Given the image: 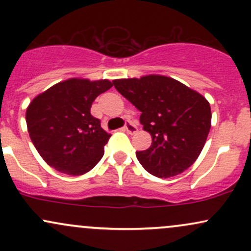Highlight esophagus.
Masks as SVG:
<instances>
[{
  "label": "esophagus",
  "instance_id": "1",
  "mask_svg": "<svg viewBox=\"0 0 251 251\" xmlns=\"http://www.w3.org/2000/svg\"><path fill=\"white\" fill-rule=\"evenodd\" d=\"M125 129L127 131V133L134 134L135 132L138 131V127H137V125H135V124L131 122V120H127V122H126V124H125Z\"/></svg>",
  "mask_w": 251,
  "mask_h": 251
}]
</instances>
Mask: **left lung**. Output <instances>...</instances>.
Masks as SVG:
<instances>
[{"instance_id":"obj_1","label":"left lung","mask_w":251,"mask_h":251,"mask_svg":"<svg viewBox=\"0 0 251 251\" xmlns=\"http://www.w3.org/2000/svg\"><path fill=\"white\" fill-rule=\"evenodd\" d=\"M114 87L142 112L151 146L135 152L149 174L177 176L196 162L211 127L210 103L200 93L163 75L114 80Z\"/></svg>"}]
</instances>
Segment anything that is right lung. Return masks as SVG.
Returning <instances> with one entry per match:
<instances>
[{
  "mask_svg": "<svg viewBox=\"0 0 251 251\" xmlns=\"http://www.w3.org/2000/svg\"><path fill=\"white\" fill-rule=\"evenodd\" d=\"M112 83L70 79L37 96L28 106L29 137L48 165L70 176L91 171L111 138L91 114L92 102Z\"/></svg>",
  "mask_w": 251,
  "mask_h": 251,
  "instance_id": "obj_1",
  "label": "right lung"
}]
</instances>
